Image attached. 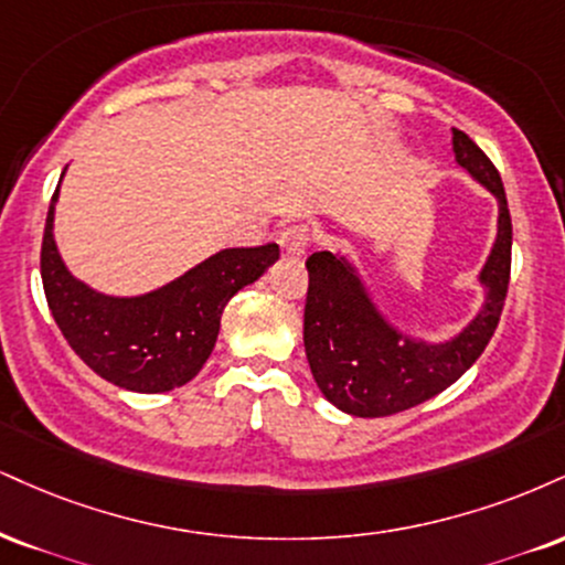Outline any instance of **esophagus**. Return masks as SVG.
I'll use <instances>...</instances> for the list:
<instances>
[{
  "label": "esophagus",
  "instance_id": "obj_1",
  "mask_svg": "<svg viewBox=\"0 0 565 565\" xmlns=\"http://www.w3.org/2000/svg\"><path fill=\"white\" fill-rule=\"evenodd\" d=\"M308 242H310V231L308 226H291L281 234V239H278V244H281V249L291 257H300L305 255V249H308Z\"/></svg>",
  "mask_w": 565,
  "mask_h": 565
}]
</instances>
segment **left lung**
Returning a JSON list of instances; mask_svg holds the SVG:
<instances>
[{"mask_svg":"<svg viewBox=\"0 0 565 565\" xmlns=\"http://www.w3.org/2000/svg\"><path fill=\"white\" fill-rule=\"evenodd\" d=\"M452 154L455 166L498 202V234L477 276L484 300L458 334L426 339L394 323L342 249H323L305 263L310 276L305 355L323 397L350 416H392L445 392L477 363L498 329L513 244L505 189L498 168L458 128H452Z\"/></svg>","mask_w":565,"mask_h":565,"instance_id":"obj_1","label":"left lung"}]
</instances>
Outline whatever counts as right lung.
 Wrapping results in <instances>:
<instances>
[{
  "label": "right lung",
  "instance_id": "right-lung-1",
  "mask_svg": "<svg viewBox=\"0 0 565 565\" xmlns=\"http://www.w3.org/2000/svg\"><path fill=\"white\" fill-rule=\"evenodd\" d=\"M60 183L46 213L42 281L67 344L120 390L158 394L189 384L215 348L223 308L278 260V244L217 249L158 289L107 295L73 276L60 255L54 239Z\"/></svg>",
  "mask_w": 565,
  "mask_h": 565
}]
</instances>
